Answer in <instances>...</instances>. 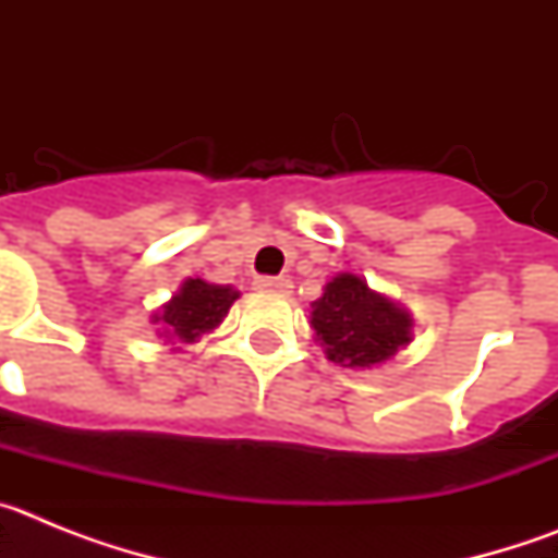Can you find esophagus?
<instances>
[{
    "instance_id": "34e87169",
    "label": "esophagus",
    "mask_w": 558,
    "mask_h": 558,
    "mask_svg": "<svg viewBox=\"0 0 558 558\" xmlns=\"http://www.w3.org/2000/svg\"><path fill=\"white\" fill-rule=\"evenodd\" d=\"M256 290H265V293H290L293 282L290 279H270V276H263V279H256Z\"/></svg>"
}]
</instances>
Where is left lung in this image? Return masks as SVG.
I'll return each mask as SVG.
<instances>
[{"label": "left lung", "mask_w": 558, "mask_h": 558, "mask_svg": "<svg viewBox=\"0 0 558 558\" xmlns=\"http://www.w3.org/2000/svg\"><path fill=\"white\" fill-rule=\"evenodd\" d=\"M310 313L315 343L343 368H377L413 340V315L357 274H335Z\"/></svg>", "instance_id": "left-lung-1"}]
</instances>
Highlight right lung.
<instances>
[{
    "mask_svg": "<svg viewBox=\"0 0 558 558\" xmlns=\"http://www.w3.org/2000/svg\"><path fill=\"white\" fill-rule=\"evenodd\" d=\"M236 299L240 290L231 284H211L201 276H190L172 293L170 302L150 315V324H156V335L165 338V343L181 349V343H195L204 335L215 332Z\"/></svg>",
    "mask_w": 558,
    "mask_h": 558,
    "instance_id": "1",
    "label": "right lung"
}]
</instances>
